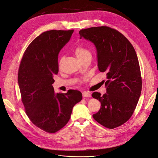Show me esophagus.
I'll return each instance as SVG.
<instances>
[{
  "label": "esophagus",
  "mask_w": 158,
  "mask_h": 158,
  "mask_svg": "<svg viewBox=\"0 0 158 158\" xmlns=\"http://www.w3.org/2000/svg\"><path fill=\"white\" fill-rule=\"evenodd\" d=\"M91 93H89L87 91H83L82 92V96L84 98H85V97H91Z\"/></svg>",
  "instance_id": "34e87169"
}]
</instances>
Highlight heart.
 I'll use <instances>...</instances> for the list:
<instances>
[{"instance_id": "heart-1", "label": "heart", "mask_w": 158, "mask_h": 158, "mask_svg": "<svg viewBox=\"0 0 158 158\" xmlns=\"http://www.w3.org/2000/svg\"><path fill=\"white\" fill-rule=\"evenodd\" d=\"M75 54L77 56V58L79 60L83 59L85 57H86L87 56L89 55H91L90 52L86 49L85 48H84L83 47L81 46H79L77 47L76 48L75 50H74Z\"/></svg>"}]
</instances>
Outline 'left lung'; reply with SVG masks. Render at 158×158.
Masks as SVG:
<instances>
[{
    "instance_id": "obj_1",
    "label": "left lung",
    "mask_w": 158,
    "mask_h": 158,
    "mask_svg": "<svg viewBox=\"0 0 158 158\" xmlns=\"http://www.w3.org/2000/svg\"><path fill=\"white\" fill-rule=\"evenodd\" d=\"M84 38L94 45L98 69L106 72V93L92 94L99 100L101 108L94 119L108 128L125 123L136 108L142 90L139 60L134 48L121 33L107 26L81 30Z\"/></svg>"
}]
</instances>
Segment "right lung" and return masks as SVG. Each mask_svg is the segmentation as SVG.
<instances>
[{
    "instance_id": "obj_1",
    "label": "right lung",
    "mask_w": 158,
    "mask_h": 158,
    "mask_svg": "<svg viewBox=\"0 0 158 158\" xmlns=\"http://www.w3.org/2000/svg\"><path fill=\"white\" fill-rule=\"evenodd\" d=\"M74 30H50L36 37L26 48L21 60L18 81L26 113L41 130L55 133L69 122L82 93L69 90L55 93L53 76L58 74V56Z\"/></svg>"
}]
</instances>
